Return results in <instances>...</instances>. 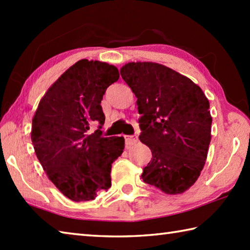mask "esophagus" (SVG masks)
I'll use <instances>...</instances> for the list:
<instances>
[{
	"mask_svg": "<svg viewBox=\"0 0 250 250\" xmlns=\"http://www.w3.org/2000/svg\"><path fill=\"white\" fill-rule=\"evenodd\" d=\"M138 142V137L137 135H125V145L126 147L135 145Z\"/></svg>",
	"mask_w": 250,
	"mask_h": 250,
	"instance_id": "esophagus-1",
	"label": "esophagus"
}]
</instances>
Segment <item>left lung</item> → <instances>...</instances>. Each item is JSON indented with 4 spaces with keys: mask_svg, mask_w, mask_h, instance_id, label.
<instances>
[{
    "mask_svg": "<svg viewBox=\"0 0 250 250\" xmlns=\"http://www.w3.org/2000/svg\"><path fill=\"white\" fill-rule=\"evenodd\" d=\"M120 74L138 98L139 139L152 152L143 182L166 194L185 192L198 179L207 158L208 99L191 79L156 62H129Z\"/></svg>",
    "mask_w": 250,
    "mask_h": 250,
    "instance_id": "obj_1",
    "label": "left lung"
}]
</instances>
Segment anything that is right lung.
<instances>
[{
	"instance_id": "right-lung-1",
	"label": "right lung",
	"mask_w": 250,
	"mask_h": 250,
	"mask_svg": "<svg viewBox=\"0 0 250 250\" xmlns=\"http://www.w3.org/2000/svg\"><path fill=\"white\" fill-rule=\"evenodd\" d=\"M118 79L116 66L82 59L50 86L33 118L37 159L54 185L74 202L95 200L111 186V164L124 152L125 138L103 137L100 104ZM94 123L100 126L91 134Z\"/></svg>"
}]
</instances>
